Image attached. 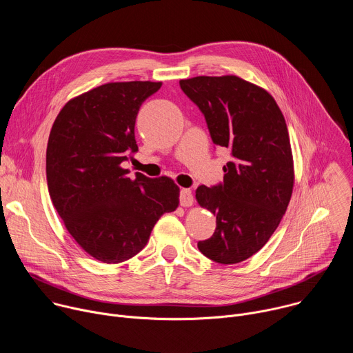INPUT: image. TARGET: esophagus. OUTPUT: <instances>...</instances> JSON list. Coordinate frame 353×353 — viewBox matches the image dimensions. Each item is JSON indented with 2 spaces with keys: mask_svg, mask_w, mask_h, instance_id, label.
I'll list each match as a JSON object with an SVG mask.
<instances>
[{
  "mask_svg": "<svg viewBox=\"0 0 353 353\" xmlns=\"http://www.w3.org/2000/svg\"><path fill=\"white\" fill-rule=\"evenodd\" d=\"M192 203H194V196H192L191 190L183 188L180 191V205L181 207H191Z\"/></svg>",
  "mask_w": 353,
  "mask_h": 353,
  "instance_id": "34e87169",
  "label": "esophagus"
}]
</instances>
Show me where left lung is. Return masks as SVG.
I'll list each match as a JSON object with an SVG mask.
<instances>
[{
    "label": "left lung",
    "mask_w": 353,
    "mask_h": 353,
    "mask_svg": "<svg viewBox=\"0 0 353 353\" xmlns=\"http://www.w3.org/2000/svg\"><path fill=\"white\" fill-rule=\"evenodd\" d=\"M180 88L205 116L214 143L233 157L223 166V184L195 191L199 207L216 215L212 237L198 248L215 263H241L270 240L292 196L285 117L264 88L236 75L194 77L181 79Z\"/></svg>",
    "instance_id": "left-lung-1"
}]
</instances>
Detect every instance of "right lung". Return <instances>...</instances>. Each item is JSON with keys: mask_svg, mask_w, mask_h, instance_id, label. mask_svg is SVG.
Listing matches in <instances>:
<instances>
[{"mask_svg": "<svg viewBox=\"0 0 353 353\" xmlns=\"http://www.w3.org/2000/svg\"><path fill=\"white\" fill-rule=\"evenodd\" d=\"M162 82H109L72 97L50 131L46 174L68 233L97 261L119 264L146 245L179 185L166 176L130 179L121 163L138 150L134 127L143 100Z\"/></svg>", "mask_w": 353, "mask_h": 353, "instance_id": "right-lung-1", "label": "right lung"}]
</instances>
